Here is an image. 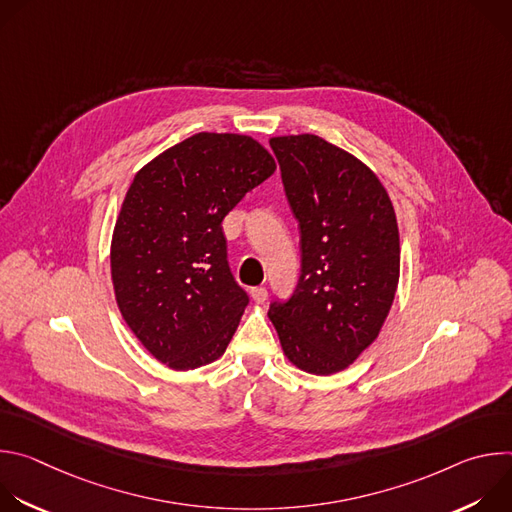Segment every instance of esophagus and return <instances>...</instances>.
<instances>
[{
  "instance_id": "obj_1",
  "label": "esophagus",
  "mask_w": 512,
  "mask_h": 512,
  "mask_svg": "<svg viewBox=\"0 0 512 512\" xmlns=\"http://www.w3.org/2000/svg\"><path fill=\"white\" fill-rule=\"evenodd\" d=\"M251 298L255 304H265L267 289L265 287H251Z\"/></svg>"
}]
</instances>
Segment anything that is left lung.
I'll return each mask as SVG.
<instances>
[{
  "instance_id": "1",
  "label": "left lung",
  "mask_w": 512,
  "mask_h": 512,
  "mask_svg": "<svg viewBox=\"0 0 512 512\" xmlns=\"http://www.w3.org/2000/svg\"><path fill=\"white\" fill-rule=\"evenodd\" d=\"M285 196L300 223L302 275L285 304H271L283 354L328 377L348 369L379 336L399 285L401 241L377 174L312 135L269 139Z\"/></svg>"
}]
</instances>
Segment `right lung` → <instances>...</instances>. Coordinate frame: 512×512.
I'll use <instances>...</instances> for the list:
<instances>
[{
	"label": "right lung",
	"instance_id": "1",
	"mask_svg": "<svg viewBox=\"0 0 512 512\" xmlns=\"http://www.w3.org/2000/svg\"><path fill=\"white\" fill-rule=\"evenodd\" d=\"M251 135L196 133L133 178L111 237L117 308L154 358L192 371L223 356L249 304L223 218L275 172Z\"/></svg>",
	"mask_w": 512,
	"mask_h": 512
}]
</instances>
